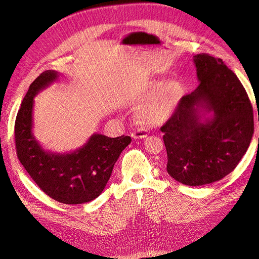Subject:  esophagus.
Here are the masks:
<instances>
[{
  "label": "esophagus",
  "mask_w": 259,
  "mask_h": 259,
  "mask_svg": "<svg viewBox=\"0 0 259 259\" xmlns=\"http://www.w3.org/2000/svg\"><path fill=\"white\" fill-rule=\"evenodd\" d=\"M132 137L134 139H144L147 137V132L146 131H135L132 133Z\"/></svg>",
  "instance_id": "1"
}]
</instances>
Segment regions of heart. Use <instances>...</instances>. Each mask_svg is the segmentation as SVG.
<instances>
[{
    "instance_id": "b5f03b06",
    "label": "heart",
    "mask_w": 259,
    "mask_h": 259,
    "mask_svg": "<svg viewBox=\"0 0 259 259\" xmlns=\"http://www.w3.org/2000/svg\"><path fill=\"white\" fill-rule=\"evenodd\" d=\"M186 93L185 84L177 79L160 77L148 82L135 97L139 122L146 126H155L173 114Z\"/></svg>"
}]
</instances>
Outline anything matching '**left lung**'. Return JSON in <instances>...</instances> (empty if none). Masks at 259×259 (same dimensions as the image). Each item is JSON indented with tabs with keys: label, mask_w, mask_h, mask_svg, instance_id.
<instances>
[{
	"label": "left lung",
	"mask_w": 259,
	"mask_h": 259,
	"mask_svg": "<svg viewBox=\"0 0 259 259\" xmlns=\"http://www.w3.org/2000/svg\"><path fill=\"white\" fill-rule=\"evenodd\" d=\"M193 62L200 84L182 98L161 132L169 176L203 186L237 167L252 140L254 116L244 88L221 58L199 54Z\"/></svg>",
	"instance_id": "8db88e82"
}]
</instances>
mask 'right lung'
Masks as SVG:
<instances>
[{
    "label": "right lung",
    "mask_w": 259,
    "mask_h": 259,
    "mask_svg": "<svg viewBox=\"0 0 259 259\" xmlns=\"http://www.w3.org/2000/svg\"><path fill=\"white\" fill-rule=\"evenodd\" d=\"M58 77L57 71L46 70L30 85L15 122L16 151L23 167L49 197L65 204H83L104 191L114 164L132 138L95 133L74 151L45 150L32 132L34 97Z\"/></svg>",
    "instance_id": "obj_1"
}]
</instances>
